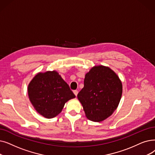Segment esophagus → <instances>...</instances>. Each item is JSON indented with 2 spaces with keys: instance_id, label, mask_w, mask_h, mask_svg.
I'll return each instance as SVG.
<instances>
[{
  "instance_id": "34e87169",
  "label": "esophagus",
  "mask_w": 155,
  "mask_h": 155,
  "mask_svg": "<svg viewBox=\"0 0 155 155\" xmlns=\"http://www.w3.org/2000/svg\"><path fill=\"white\" fill-rule=\"evenodd\" d=\"M73 93H74V94H75V95L77 96V94H78V91H77V90L73 91Z\"/></svg>"
}]
</instances>
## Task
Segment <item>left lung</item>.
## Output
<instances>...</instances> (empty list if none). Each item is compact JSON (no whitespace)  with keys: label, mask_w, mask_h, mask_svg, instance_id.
Here are the masks:
<instances>
[{"label":"left lung","mask_w":155,"mask_h":155,"mask_svg":"<svg viewBox=\"0 0 155 155\" xmlns=\"http://www.w3.org/2000/svg\"><path fill=\"white\" fill-rule=\"evenodd\" d=\"M122 94V84L118 75L109 67L99 65L85 74L84 87L77 97L87 118L99 122L116 110Z\"/></svg>","instance_id":"1"}]
</instances>
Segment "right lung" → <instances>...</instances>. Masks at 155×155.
Returning <instances> with one entry per match:
<instances>
[{
	"mask_svg": "<svg viewBox=\"0 0 155 155\" xmlns=\"http://www.w3.org/2000/svg\"><path fill=\"white\" fill-rule=\"evenodd\" d=\"M31 103L46 118H52L61 112L64 104L75 97L69 85L56 71L38 73L28 86Z\"/></svg>",
	"mask_w": 155,
	"mask_h": 155,
	"instance_id": "obj_1",
	"label": "right lung"
}]
</instances>
